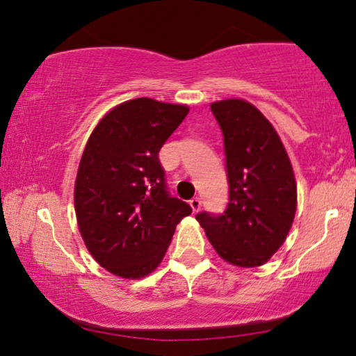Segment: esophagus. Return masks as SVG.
<instances>
[{"mask_svg":"<svg viewBox=\"0 0 356 356\" xmlns=\"http://www.w3.org/2000/svg\"><path fill=\"white\" fill-rule=\"evenodd\" d=\"M190 206L193 209V212H200V209L202 206V201L201 197H193V200L190 201Z\"/></svg>","mask_w":356,"mask_h":356,"instance_id":"esophagus-1","label":"esophagus"}]
</instances>
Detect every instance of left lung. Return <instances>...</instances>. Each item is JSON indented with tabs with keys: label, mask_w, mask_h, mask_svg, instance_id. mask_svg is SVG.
I'll list each match as a JSON object with an SVG mask.
<instances>
[{
	"label": "left lung",
	"mask_w": 356,
	"mask_h": 356,
	"mask_svg": "<svg viewBox=\"0 0 356 356\" xmlns=\"http://www.w3.org/2000/svg\"><path fill=\"white\" fill-rule=\"evenodd\" d=\"M222 131L229 202L200 212L215 251L237 267H259L284 243L297 210L291 160L273 125L254 105L229 99L210 105Z\"/></svg>",
	"instance_id": "obj_1"
}]
</instances>
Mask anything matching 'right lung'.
Returning a JSON list of instances; mask_svg holds the SVG:
<instances>
[{
	"label": "right lung",
	"instance_id": "1",
	"mask_svg": "<svg viewBox=\"0 0 356 356\" xmlns=\"http://www.w3.org/2000/svg\"><path fill=\"white\" fill-rule=\"evenodd\" d=\"M188 106L134 99L106 114L89 136L75 180L84 245L102 267L138 280L159 267L176 226L191 213L168 191L159 152Z\"/></svg>",
	"mask_w": 356,
	"mask_h": 356
}]
</instances>
